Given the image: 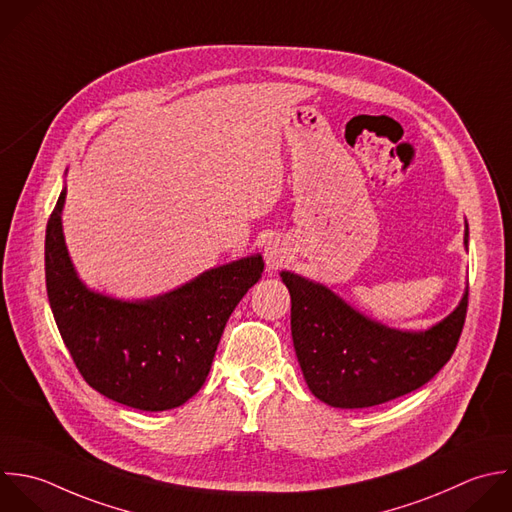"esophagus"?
<instances>
[{
	"label": "esophagus",
	"mask_w": 512,
	"mask_h": 512,
	"mask_svg": "<svg viewBox=\"0 0 512 512\" xmlns=\"http://www.w3.org/2000/svg\"><path fill=\"white\" fill-rule=\"evenodd\" d=\"M265 259H267V265L271 269H277L283 265V261L287 259V247L283 241L279 239H271L265 247Z\"/></svg>",
	"instance_id": "34e87169"
}]
</instances>
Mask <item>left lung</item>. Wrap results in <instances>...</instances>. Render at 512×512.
Wrapping results in <instances>:
<instances>
[{
    "label": "left lung",
    "instance_id": "8db88e82",
    "mask_svg": "<svg viewBox=\"0 0 512 512\" xmlns=\"http://www.w3.org/2000/svg\"><path fill=\"white\" fill-rule=\"evenodd\" d=\"M281 279L291 293V335L303 377L331 407H375L423 387L453 357L463 333L469 291L431 329L399 331L365 317L321 283L291 271Z\"/></svg>",
    "mask_w": 512,
    "mask_h": 512
}]
</instances>
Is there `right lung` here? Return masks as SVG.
Returning a JSON list of instances; mask_svg holds the SVG:
<instances>
[{
    "instance_id": "add662e5",
    "label": "right lung",
    "mask_w": 512,
    "mask_h": 512,
    "mask_svg": "<svg viewBox=\"0 0 512 512\" xmlns=\"http://www.w3.org/2000/svg\"><path fill=\"white\" fill-rule=\"evenodd\" d=\"M63 201L65 189L45 229V285L77 371L97 393L131 409L183 405L203 387L227 319L261 279L263 257L209 269L153 299H113L77 277L61 229Z\"/></svg>"
}]
</instances>
